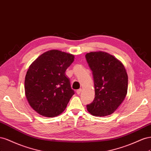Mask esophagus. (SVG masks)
Listing matches in <instances>:
<instances>
[{
  "mask_svg": "<svg viewBox=\"0 0 151 151\" xmlns=\"http://www.w3.org/2000/svg\"><path fill=\"white\" fill-rule=\"evenodd\" d=\"M81 92V89L80 88V89H78V90H76V93L78 94V95H79V94H80V93Z\"/></svg>",
  "mask_w": 151,
  "mask_h": 151,
  "instance_id": "1",
  "label": "esophagus"
}]
</instances>
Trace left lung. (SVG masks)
Listing matches in <instances>:
<instances>
[{
  "label": "left lung",
  "mask_w": 151,
  "mask_h": 151,
  "mask_svg": "<svg viewBox=\"0 0 151 151\" xmlns=\"http://www.w3.org/2000/svg\"><path fill=\"white\" fill-rule=\"evenodd\" d=\"M93 73L96 96L87 106L95 116L113 114L125 99L128 90V75L123 63L109 53L90 52L85 55Z\"/></svg>",
  "instance_id": "1"
}]
</instances>
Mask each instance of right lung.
Here are the masks:
<instances>
[{
    "instance_id": "right-lung-1",
    "label": "right lung",
    "mask_w": 151,
    "mask_h": 151,
    "mask_svg": "<svg viewBox=\"0 0 151 151\" xmlns=\"http://www.w3.org/2000/svg\"><path fill=\"white\" fill-rule=\"evenodd\" d=\"M74 59L71 54L52 49L30 64L24 80L25 96L37 113L52 118L65 110L75 93L65 74Z\"/></svg>"
}]
</instances>
